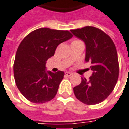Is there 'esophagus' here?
<instances>
[{
	"label": "esophagus",
	"mask_w": 129,
	"mask_h": 129,
	"mask_svg": "<svg viewBox=\"0 0 129 129\" xmlns=\"http://www.w3.org/2000/svg\"><path fill=\"white\" fill-rule=\"evenodd\" d=\"M72 75H73V74L71 73H70V72H66V76H67V77H70Z\"/></svg>",
	"instance_id": "34e87169"
}]
</instances>
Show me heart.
I'll list each match as a JSON object with an SVG mask.
<instances>
[{"label":"heart","instance_id":"obj_1","mask_svg":"<svg viewBox=\"0 0 129 129\" xmlns=\"http://www.w3.org/2000/svg\"><path fill=\"white\" fill-rule=\"evenodd\" d=\"M77 41H79V40H74V41H73L72 43H73V42H77Z\"/></svg>","mask_w":129,"mask_h":129}]
</instances>
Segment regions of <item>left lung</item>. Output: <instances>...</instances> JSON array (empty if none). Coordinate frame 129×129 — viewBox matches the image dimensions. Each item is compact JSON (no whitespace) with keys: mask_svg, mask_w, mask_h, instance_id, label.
<instances>
[{"mask_svg":"<svg viewBox=\"0 0 129 129\" xmlns=\"http://www.w3.org/2000/svg\"><path fill=\"white\" fill-rule=\"evenodd\" d=\"M86 45L85 61L91 63L92 75L89 80L82 77L75 86V96L86 105L102 102L113 91L119 77L117 49L110 37L96 27L85 26L71 30Z\"/></svg>","mask_w":129,"mask_h":129,"instance_id":"left-lung-1","label":"left lung"}]
</instances>
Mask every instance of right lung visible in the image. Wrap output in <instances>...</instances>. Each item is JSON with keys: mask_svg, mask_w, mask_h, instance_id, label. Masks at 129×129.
<instances>
[{"mask_svg": "<svg viewBox=\"0 0 129 129\" xmlns=\"http://www.w3.org/2000/svg\"><path fill=\"white\" fill-rule=\"evenodd\" d=\"M72 37L68 30L42 28L21 42L14 59V80L18 89L30 102L44 103L55 97L65 73L46 71V61L54 55L59 44Z\"/></svg>", "mask_w": 129, "mask_h": 129, "instance_id": "1", "label": "right lung"}]
</instances>
